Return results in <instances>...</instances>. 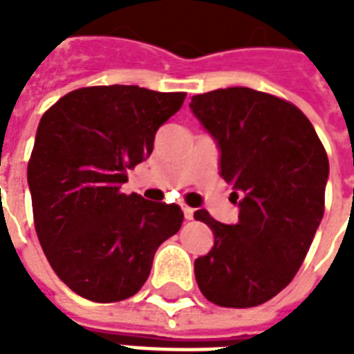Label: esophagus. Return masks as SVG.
Returning a JSON list of instances; mask_svg holds the SVG:
<instances>
[{
  "label": "esophagus",
  "mask_w": 354,
  "mask_h": 354,
  "mask_svg": "<svg viewBox=\"0 0 354 354\" xmlns=\"http://www.w3.org/2000/svg\"><path fill=\"white\" fill-rule=\"evenodd\" d=\"M182 210H184L185 220H193V208H189V207H182Z\"/></svg>",
  "instance_id": "esophagus-1"
}]
</instances>
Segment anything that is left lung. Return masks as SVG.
Returning <instances> with one entry per match:
<instances>
[{"label": "left lung", "mask_w": 354, "mask_h": 354, "mask_svg": "<svg viewBox=\"0 0 354 354\" xmlns=\"http://www.w3.org/2000/svg\"><path fill=\"white\" fill-rule=\"evenodd\" d=\"M189 108L214 138L220 176L239 205L231 225L195 212L214 233L210 252L195 260L199 290L222 307L266 304L294 279L319 230L326 151L311 121L273 94L218 88L193 96Z\"/></svg>", "instance_id": "obj_1"}]
</instances>
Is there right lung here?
Segmentation results:
<instances>
[{
    "mask_svg": "<svg viewBox=\"0 0 354 354\" xmlns=\"http://www.w3.org/2000/svg\"><path fill=\"white\" fill-rule=\"evenodd\" d=\"M184 98L136 85L85 87L43 113L28 162L35 231L58 279L81 297L134 296L157 248L182 227L178 205L124 195L121 185Z\"/></svg>",
    "mask_w": 354,
    "mask_h": 354,
    "instance_id": "obj_1",
    "label": "right lung"
}]
</instances>
